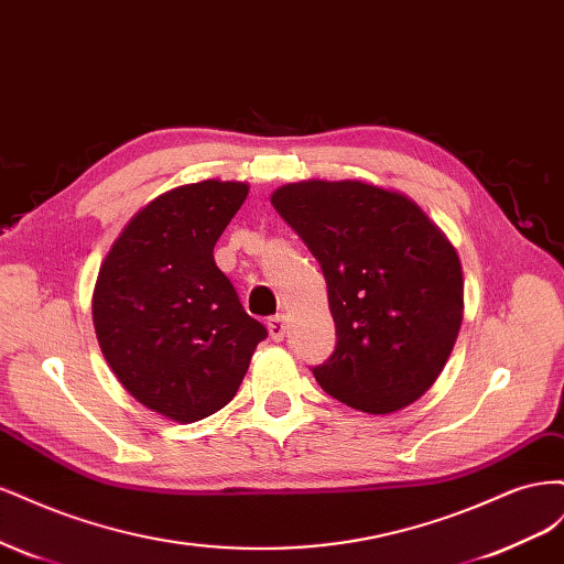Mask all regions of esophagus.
Wrapping results in <instances>:
<instances>
[{
    "instance_id": "obj_1",
    "label": "esophagus",
    "mask_w": 564,
    "mask_h": 564,
    "mask_svg": "<svg viewBox=\"0 0 564 564\" xmlns=\"http://www.w3.org/2000/svg\"><path fill=\"white\" fill-rule=\"evenodd\" d=\"M268 332H270L272 340H284V334H286L284 317H282V315L270 317V319H268Z\"/></svg>"
}]
</instances>
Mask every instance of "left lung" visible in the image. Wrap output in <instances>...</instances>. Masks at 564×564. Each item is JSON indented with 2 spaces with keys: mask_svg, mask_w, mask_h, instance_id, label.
I'll use <instances>...</instances> for the list:
<instances>
[{
  "mask_svg": "<svg viewBox=\"0 0 564 564\" xmlns=\"http://www.w3.org/2000/svg\"><path fill=\"white\" fill-rule=\"evenodd\" d=\"M270 202L327 280L336 350L313 369L317 383L367 414L416 402L464 319V272L447 235L414 199L357 178L286 183Z\"/></svg>",
  "mask_w": 564,
  "mask_h": 564,
  "instance_id": "left-lung-1",
  "label": "left lung"
}]
</instances>
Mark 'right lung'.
Wrapping results in <instances>:
<instances>
[{"mask_svg": "<svg viewBox=\"0 0 564 564\" xmlns=\"http://www.w3.org/2000/svg\"><path fill=\"white\" fill-rule=\"evenodd\" d=\"M247 195L240 181L174 187L129 220L98 270L100 350L135 400L178 423L224 409L268 336L214 261Z\"/></svg>", "mask_w": 564, "mask_h": 564, "instance_id": "obj_1", "label": "right lung"}]
</instances>
